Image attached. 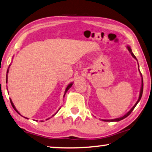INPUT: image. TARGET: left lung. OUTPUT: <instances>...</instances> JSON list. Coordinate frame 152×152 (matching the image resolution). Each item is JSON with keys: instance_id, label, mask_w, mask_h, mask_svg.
<instances>
[{"instance_id": "1", "label": "left lung", "mask_w": 152, "mask_h": 152, "mask_svg": "<svg viewBox=\"0 0 152 152\" xmlns=\"http://www.w3.org/2000/svg\"><path fill=\"white\" fill-rule=\"evenodd\" d=\"M127 48H128V50H129V52L131 53V56H133V58H135V59H136V58H135V56H134V54L133 53H132V50H131V48H130V46H127ZM137 60V59H136ZM140 74H141V73H140ZM141 77H142V85H141V88H140V95H139V98H138V100L137 101V102L135 103V105L134 106H133V108L131 109L129 111L128 113H126V114H125L124 116L123 117H120V118H116V119H113V120H102L103 121H105V122H119V121H120V120H123V119H124V118H126V117H128L129 115L131 114V112H132L133 111V109L135 108V107L136 106V105L137 104V103H138L139 102H140V100L141 99V97H142V92H143V78H142V74H141Z\"/></svg>"}]
</instances>
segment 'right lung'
Returning <instances> with one entry per match:
<instances>
[{
  "mask_svg": "<svg viewBox=\"0 0 152 152\" xmlns=\"http://www.w3.org/2000/svg\"><path fill=\"white\" fill-rule=\"evenodd\" d=\"M9 68H10V67H8V69H7V75H6V83H7V74H8V72H9ZM72 85H73V83H71L70 84H69V85H68V86L66 87V90H65V92H64V96H63V97H64V96H65V94H66V92H67L69 89V88H71V87L72 86ZM10 102H11V104H12V107L14 108V109H15V110L16 111H17V112L18 113H19V115H21L19 112H18V110H17V109H16L15 106V105H14V104L12 103V100H11V99H10ZM58 111H57V112H58ZM56 113H55V114H54L53 115V116H54V115H55L56 114ZM48 119H50V118H48ZM48 119H46V120H48ZM41 122H43V121H41Z\"/></svg>",
  "mask_w": 152,
  "mask_h": 152,
  "instance_id": "obj_1",
  "label": "right lung"
}]
</instances>
